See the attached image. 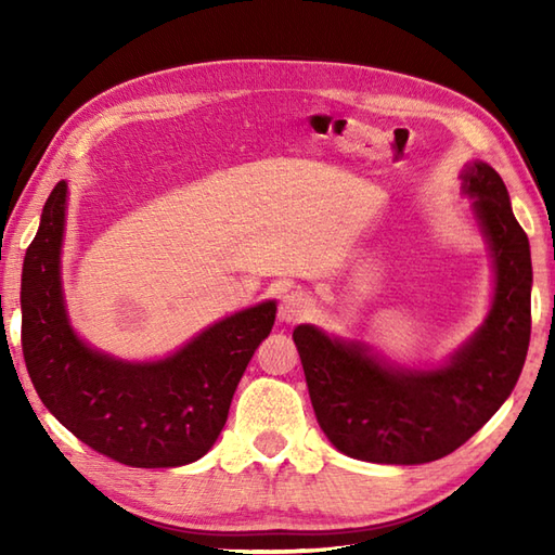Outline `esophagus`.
I'll use <instances>...</instances> for the list:
<instances>
[{"label":"esophagus","mask_w":555,"mask_h":555,"mask_svg":"<svg viewBox=\"0 0 555 555\" xmlns=\"http://www.w3.org/2000/svg\"><path fill=\"white\" fill-rule=\"evenodd\" d=\"M312 310V300L305 296L302 291H291L279 302V322L281 324H296L308 317Z\"/></svg>","instance_id":"1"}]
</instances>
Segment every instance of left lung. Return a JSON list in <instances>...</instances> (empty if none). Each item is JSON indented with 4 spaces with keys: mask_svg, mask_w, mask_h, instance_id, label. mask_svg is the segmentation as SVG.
Masks as SVG:
<instances>
[{
    "mask_svg": "<svg viewBox=\"0 0 555 555\" xmlns=\"http://www.w3.org/2000/svg\"><path fill=\"white\" fill-rule=\"evenodd\" d=\"M493 262L485 324L436 367H403L362 340L293 328L317 422L340 453L422 465L463 446L511 396L532 332V257L503 179L485 162L460 171Z\"/></svg>",
    "mask_w": 555,
    "mask_h": 555,
    "instance_id": "1",
    "label": "left lung"
}]
</instances>
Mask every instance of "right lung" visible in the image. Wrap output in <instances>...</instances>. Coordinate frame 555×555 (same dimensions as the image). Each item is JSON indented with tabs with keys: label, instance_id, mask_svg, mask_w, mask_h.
I'll list each match as a JSON object with an SVG mask.
<instances>
[{
	"label": "right lung",
	"instance_id": "obj_1",
	"mask_svg": "<svg viewBox=\"0 0 555 555\" xmlns=\"http://www.w3.org/2000/svg\"><path fill=\"white\" fill-rule=\"evenodd\" d=\"M66 197L59 181L23 259L21 346L35 391L70 434L116 463H195L219 439L235 386L274 326L276 300L223 317L162 360L90 348L68 322L62 288Z\"/></svg>",
	"mask_w": 555,
	"mask_h": 555
}]
</instances>
